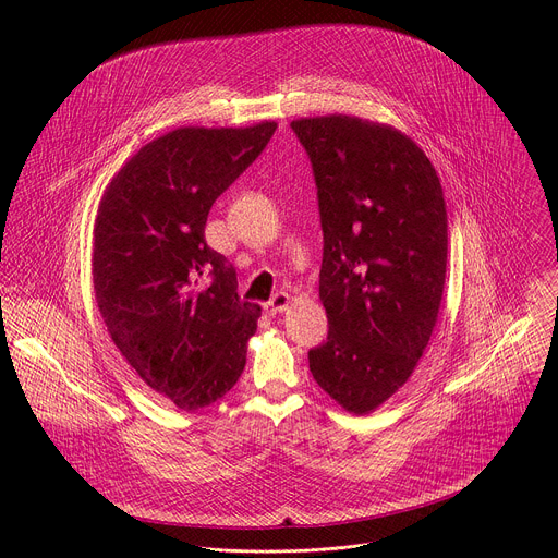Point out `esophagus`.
<instances>
[{"label":"esophagus","instance_id":"1","mask_svg":"<svg viewBox=\"0 0 558 558\" xmlns=\"http://www.w3.org/2000/svg\"><path fill=\"white\" fill-rule=\"evenodd\" d=\"M289 302H291V298L287 295V293H276L269 302H265V313H269V315H276V313H282V311H287L289 308Z\"/></svg>","mask_w":558,"mask_h":558}]
</instances>
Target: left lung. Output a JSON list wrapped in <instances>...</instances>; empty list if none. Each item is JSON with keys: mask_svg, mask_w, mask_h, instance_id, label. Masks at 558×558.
<instances>
[{"mask_svg": "<svg viewBox=\"0 0 558 558\" xmlns=\"http://www.w3.org/2000/svg\"><path fill=\"white\" fill-rule=\"evenodd\" d=\"M325 231L327 342L308 368L331 400L368 415L413 375L444 295L448 214L424 149L392 125L327 114L291 121Z\"/></svg>", "mask_w": 558, "mask_h": 558, "instance_id": "8db88e82", "label": "left lung"}]
</instances>
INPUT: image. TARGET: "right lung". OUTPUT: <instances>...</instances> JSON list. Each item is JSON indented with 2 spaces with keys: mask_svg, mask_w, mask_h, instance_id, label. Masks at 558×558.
<instances>
[{
  "mask_svg": "<svg viewBox=\"0 0 558 558\" xmlns=\"http://www.w3.org/2000/svg\"><path fill=\"white\" fill-rule=\"evenodd\" d=\"M276 128H177L130 156L99 201L97 306L125 362L183 411L218 402L245 371L263 308L238 298L205 222Z\"/></svg>",
  "mask_w": 558,
  "mask_h": 558,
  "instance_id": "add662e5",
  "label": "right lung"
}]
</instances>
